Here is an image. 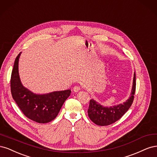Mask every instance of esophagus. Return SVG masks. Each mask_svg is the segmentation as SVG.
I'll return each instance as SVG.
<instances>
[{
    "label": "esophagus",
    "instance_id": "obj_1",
    "mask_svg": "<svg viewBox=\"0 0 157 157\" xmlns=\"http://www.w3.org/2000/svg\"><path fill=\"white\" fill-rule=\"evenodd\" d=\"M80 89H81V88H80L79 86H75V87L73 88V90H74V92H75V93L79 92Z\"/></svg>",
    "mask_w": 157,
    "mask_h": 157
}]
</instances>
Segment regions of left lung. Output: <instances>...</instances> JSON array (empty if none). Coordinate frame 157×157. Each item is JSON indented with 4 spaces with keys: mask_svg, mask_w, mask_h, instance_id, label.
<instances>
[{
    "mask_svg": "<svg viewBox=\"0 0 157 157\" xmlns=\"http://www.w3.org/2000/svg\"><path fill=\"white\" fill-rule=\"evenodd\" d=\"M136 90V74H134L133 83L130 96L123 104H119L109 107L101 105L94 99L90 100L88 109V115L94 123L99 126H107L112 124L127 112L134 100Z\"/></svg>",
    "mask_w": 157,
    "mask_h": 157,
    "instance_id": "1",
    "label": "left lung"
}]
</instances>
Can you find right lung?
Listing matches in <instances>:
<instances>
[{"label":"right lung","instance_id":"add662e5","mask_svg":"<svg viewBox=\"0 0 157 157\" xmlns=\"http://www.w3.org/2000/svg\"><path fill=\"white\" fill-rule=\"evenodd\" d=\"M20 52L15 60L10 86L12 97L23 114L38 123H47L57 117L65 100L71 93L70 89L47 94H36L25 87L19 74Z\"/></svg>","mask_w":157,"mask_h":157}]
</instances>
